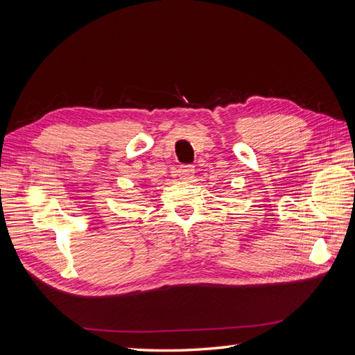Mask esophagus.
Listing matches in <instances>:
<instances>
[{
  "label": "esophagus",
  "mask_w": 355,
  "mask_h": 355,
  "mask_svg": "<svg viewBox=\"0 0 355 355\" xmlns=\"http://www.w3.org/2000/svg\"><path fill=\"white\" fill-rule=\"evenodd\" d=\"M178 175L182 180H191L196 175V168H194V166H191V164H182L178 168Z\"/></svg>",
  "instance_id": "obj_1"
}]
</instances>
